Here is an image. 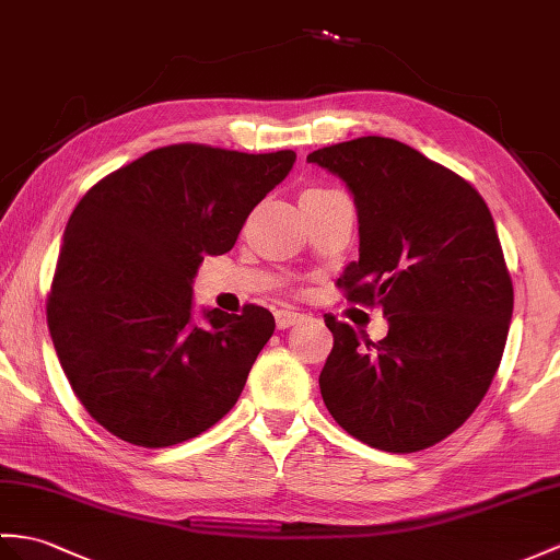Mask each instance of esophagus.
I'll list each match as a JSON object with an SVG mask.
<instances>
[{"mask_svg":"<svg viewBox=\"0 0 560 560\" xmlns=\"http://www.w3.org/2000/svg\"><path fill=\"white\" fill-rule=\"evenodd\" d=\"M302 320H304V313H299V311H292V308L276 311V325L280 327V330H288V327L299 325Z\"/></svg>","mask_w":560,"mask_h":560,"instance_id":"esophagus-1","label":"esophagus"}]
</instances>
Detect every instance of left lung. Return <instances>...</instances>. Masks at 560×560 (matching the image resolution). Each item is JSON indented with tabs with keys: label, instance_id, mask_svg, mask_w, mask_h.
I'll return each instance as SVG.
<instances>
[{
	"label": "left lung",
	"instance_id": "left-lung-1",
	"mask_svg": "<svg viewBox=\"0 0 560 560\" xmlns=\"http://www.w3.org/2000/svg\"><path fill=\"white\" fill-rule=\"evenodd\" d=\"M342 180L359 213V261L337 284L383 306L389 330L335 337L320 373L327 411L373 448L411 454L470 418L497 375L513 316V282L485 199L418 149L359 138L306 156Z\"/></svg>",
	"mask_w": 560,
	"mask_h": 560
}]
</instances>
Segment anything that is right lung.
Returning <instances> with one entry per match:
<instances>
[{
	"mask_svg": "<svg viewBox=\"0 0 560 560\" xmlns=\"http://www.w3.org/2000/svg\"><path fill=\"white\" fill-rule=\"evenodd\" d=\"M294 161L292 149L161 147L106 175L68 218L51 342L80 404L118 440L180 444L237 404L276 318L254 304L195 318L192 282L203 256L235 247Z\"/></svg>",
	"mask_w": 560,
	"mask_h": 560,
	"instance_id": "add662e5",
	"label": "right lung"
}]
</instances>
